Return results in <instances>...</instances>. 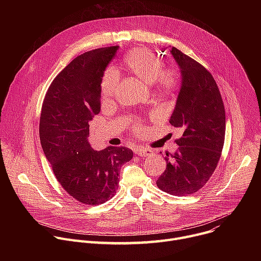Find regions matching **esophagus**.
I'll return each instance as SVG.
<instances>
[{
    "label": "esophagus",
    "mask_w": 261,
    "mask_h": 261,
    "mask_svg": "<svg viewBox=\"0 0 261 261\" xmlns=\"http://www.w3.org/2000/svg\"><path fill=\"white\" fill-rule=\"evenodd\" d=\"M134 153L138 156L141 157H146V156H151L153 154V151L150 150V148L147 147H142V146H136L134 148Z\"/></svg>",
    "instance_id": "1"
}]
</instances>
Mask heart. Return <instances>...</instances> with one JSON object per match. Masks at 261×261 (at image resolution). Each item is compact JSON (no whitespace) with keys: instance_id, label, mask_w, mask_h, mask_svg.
<instances>
[{"instance_id":"1","label":"heart","mask_w":261,"mask_h":261,"mask_svg":"<svg viewBox=\"0 0 261 261\" xmlns=\"http://www.w3.org/2000/svg\"><path fill=\"white\" fill-rule=\"evenodd\" d=\"M124 67L145 85H154L160 94H169L178 86L180 76L175 67H163L162 60L152 50L134 47L123 58ZM119 74L115 69H107L101 80V97L109 101L115 96ZM137 130V128H135Z\"/></svg>"}]
</instances>
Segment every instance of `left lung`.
<instances>
[{"label": "left lung", "mask_w": 261, "mask_h": 261, "mask_svg": "<svg viewBox=\"0 0 261 261\" xmlns=\"http://www.w3.org/2000/svg\"><path fill=\"white\" fill-rule=\"evenodd\" d=\"M165 50V49H164ZM181 85L169 123L184 130L174 154H166V169L158 188L174 196L201 189L215 171L225 138V109L212 74L198 62L175 47Z\"/></svg>", "instance_id": "1"}]
</instances>
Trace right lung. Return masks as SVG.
Masks as SVG:
<instances>
[{"instance_id":"obj_1","label":"right lung","mask_w":261,"mask_h":261,"mask_svg":"<svg viewBox=\"0 0 261 261\" xmlns=\"http://www.w3.org/2000/svg\"><path fill=\"white\" fill-rule=\"evenodd\" d=\"M119 46L87 51L67 65L50 84L43 100L39 135L44 155L64 190L85 204L114 197L121 166L133 152L89 142L90 121L100 113L101 80Z\"/></svg>"}]
</instances>
